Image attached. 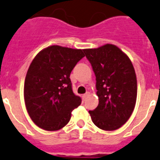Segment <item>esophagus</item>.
I'll return each instance as SVG.
<instances>
[{"mask_svg":"<svg viewBox=\"0 0 160 160\" xmlns=\"http://www.w3.org/2000/svg\"><path fill=\"white\" fill-rule=\"evenodd\" d=\"M89 95V92H87V93L86 94H84V95H82V99H86V98H87V95Z\"/></svg>","mask_w":160,"mask_h":160,"instance_id":"esophagus-1","label":"esophagus"}]
</instances>
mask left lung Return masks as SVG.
Instances as JSON below:
<instances>
[{
    "label": "left lung",
    "mask_w": 160,
    "mask_h": 160,
    "mask_svg": "<svg viewBox=\"0 0 160 160\" xmlns=\"http://www.w3.org/2000/svg\"><path fill=\"white\" fill-rule=\"evenodd\" d=\"M96 78L99 104L89 111L91 120L103 130H116L130 117L137 99V78L126 54L113 44L84 49Z\"/></svg>",
    "instance_id": "left-lung-1"
}]
</instances>
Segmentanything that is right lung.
<instances>
[{
  "label": "right lung",
  "instance_id": "right-lung-1",
  "mask_svg": "<svg viewBox=\"0 0 160 160\" xmlns=\"http://www.w3.org/2000/svg\"><path fill=\"white\" fill-rule=\"evenodd\" d=\"M84 55V49L49 46L35 56L27 70L24 99L35 125L48 131L68 124L71 112L82 99L72 90L71 71Z\"/></svg>",
  "mask_w": 160,
  "mask_h": 160
}]
</instances>
